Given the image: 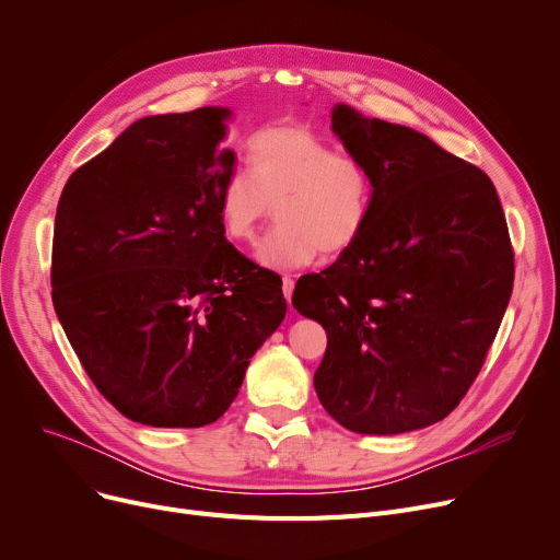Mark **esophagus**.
I'll return each mask as SVG.
<instances>
[{
    "label": "esophagus",
    "mask_w": 560,
    "mask_h": 560,
    "mask_svg": "<svg viewBox=\"0 0 560 560\" xmlns=\"http://www.w3.org/2000/svg\"><path fill=\"white\" fill-rule=\"evenodd\" d=\"M281 290H283V298H285V302L290 304V300H292V290H295V281H292L290 277H283V281H281Z\"/></svg>",
    "instance_id": "34e87169"
}]
</instances>
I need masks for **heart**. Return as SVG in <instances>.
<instances>
[{
	"label": "heart",
	"instance_id": "b5f03b06",
	"mask_svg": "<svg viewBox=\"0 0 560 560\" xmlns=\"http://www.w3.org/2000/svg\"><path fill=\"white\" fill-rule=\"evenodd\" d=\"M247 170L220 186L218 213L233 241H252L272 215L279 224L258 243L254 258L268 270H298L317 254L354 245L372 213L374 184L365 163L338 154L306 127H270L247 142Z\"/></svg>",
	"mask_w": 560,
	"mask_h": 560
}]
</instances>
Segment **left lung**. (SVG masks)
<instances>
[{"instance_id": "obj_1", "label": "left lung", "mask_w": 560, "mask_h": 560, "mask_svg": "<svg viewBox=\"0 0 560 560\" xmlns=\"http://www.w3.org/2000/svg\"><path fill=\"white\" fill-rule=\"evenodd\" d=\"M331 129L370 170L374 201L361 238L292 292L329 338L315 393L354 433L424 429L472 386L509 306L502 203L483 170L416 129L347 104Z\"/></svg>"}]
</instances>
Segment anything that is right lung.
Masks as SVG:
<instances>
[{"mask_svg": "<svg viewBox=\"0 0 560 560\" xmlns=\"http://www.w3.org/2000/svg\"><path fill=\"white\" fill-rule=\"evenodd\" d=\"M229 108L140 117L68 179L51 300L97 390L133 422L197 429L285 317L281 281L224 238Z\"/></svg>", "mask_w": 560, "mask_h": 560, "instance_id": "right-lung-1", "label": "right lung"}]
</instances>
